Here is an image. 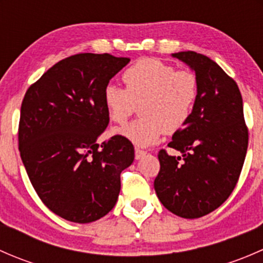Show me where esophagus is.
<instances>
[{"label": "esophagus", "mask_w": 263, "mask_h": 263, "mask_svg": "<svg viewBox=\"0 0 263 263\" xmlns=\"http://www.w3.org/2000/svg\"><path fill=\"white\" fill-rule=\"evenodd\" d=\"M145 155H146V151L140 150V148H136V150H135V158H136V160H140V159L144 158Z\"/></svg>", "instance_id": "1"}]
</instances>
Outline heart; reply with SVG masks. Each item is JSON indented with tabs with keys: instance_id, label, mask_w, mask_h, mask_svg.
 Returning <instances> with one entry per match:
<instances>
[{
	"instance_id": "b5f03b06",
	"label": "heart",
	"mask_w": 263,
	"mask_h": 263,
	"mask_svg": "<svg viewBox=\"0 0 263 263\" xmlns=\"http://www.w3.org/2000/svg\"><path fill=\"white\" fill-rule=\"evenodd\" d=\"M126 89L109 84L103 92L105 109L123 124L136 110L142 117L117 129L137 146L155 144L164 132L176 134L187 124L198 99L197 76L176 70L156 58H142L123 72Z\"/></svg>"
}]
</instances>
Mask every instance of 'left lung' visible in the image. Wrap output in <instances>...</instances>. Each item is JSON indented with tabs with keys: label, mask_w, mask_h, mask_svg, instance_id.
I'll return each mask as SVG.
<instances>
[{
	"label": "left lung",
	"mask_w": 263,
	"mask_h": 263,
	"mask_svg": "<svg viewBox=\"0 0 263 263\" xmlns=\"http://www.w3.org/2000/svg\"><path fill=\"white\" fill-rule=\"evenodd\" d=\"M172 55L195 71L200 89L190 121L168 144L182 156L159 151L160 171L154 188L171 213L197 219L216 210L234 190L246 159L248 129L239 87L216 62L192 50Z\"/></svg>",
	"instance_id": "obj_1"
}]
</instances>
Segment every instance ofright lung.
<instances>
[{
    "label": "right lung",
    "mask_w": 263,
    "mask_h": 263,
    "mask_svg": "<svg viewBox=\"0 0 263 263\" xmlns=\"http://www.w3.org/2000/svg\"><path fill=\"white\" fill-rule=\"evenodd\" d=\"M129 58L80 53L55 63L31 85L21 104L18 150L44 205L79 224L105 216L118 200L121 173L134 145L117 135L97 140L109 116L103 92Z\"/></svg>",
    "instance_id": "1"
}]
</instances>
